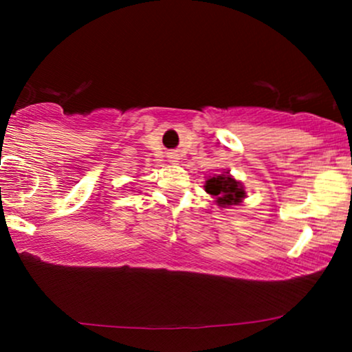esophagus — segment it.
Masks as SVG:
<instances>
[{
	"mask_svg": "<svg viewBox=\"0 0 352 352\" xmlns=\"http://www.w3.org/2000/svg\"><path fill=\"white\" fill-rule=\"evenodd\" d=\"M169 158H175L176 160V155H169Z\"/></svg>",
	"mask_w": 352,
	"mask_h": 352,
	"instance_id": "esophagus-1",
	"label": "esophagus"
}]
</instances>
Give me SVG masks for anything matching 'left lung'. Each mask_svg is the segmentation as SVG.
I'll return each mask as SVG.
<instances>
[{"instance_id": "obj_1", "label": "left lung", "mask_w": 352, "mask_h": 352, "mask_svg": "<svg viewBox=\"0 0 352 352\" xmlns=\"http://www.w3.org/2000/svg\"><path fill=\"white\" fill-rule=\"evenodd\" d=\"M206 190L214 196L219 202V206H236L245 197V190H243L241 184L233 179L228 175H219L215 177H210L206 183Z\"/></svg>"}]
</instances>
